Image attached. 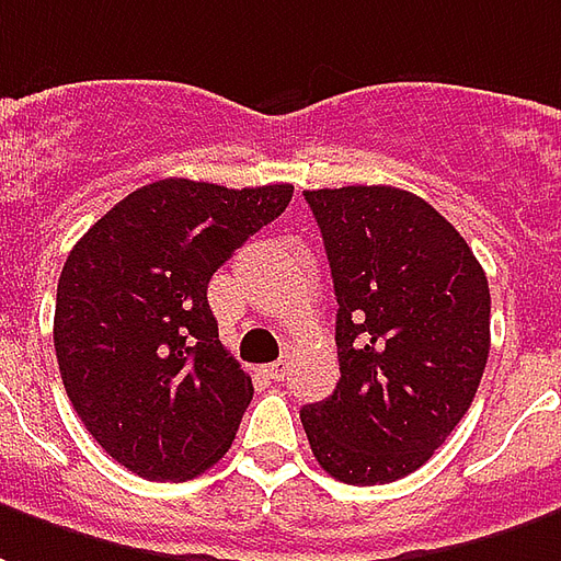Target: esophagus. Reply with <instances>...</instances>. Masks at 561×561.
<instances>
[{
    "label": "esophagus",
    "mask_w": 561,
    "mask_h": 561,
    "mask_svg": "<svg viewBox=\"0 0 561 561\" xmlns=\"http://www.w3.org/2000/svg\"><path fill=\"white\" fill-rule=\"evenodd\" d=\"M264 375L270 380H285V375H288V359H276V363L264 365Z\"/></svg>",
    "instance_id": "esophagus-1"
}]
</instances>
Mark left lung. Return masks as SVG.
I'll return each instance as SVG.
<instances>
[{
	"mask_svg": "<svg viewBox=\"0 0 561 561\" xmlns=\"http://www.w3.org/2000/svg\"><path fill=\"white\" fill-rule=\"evenodd\" d=\"M339 300L342 377L300 410L323 470L389 484L470 410L491 351L488 276L449 219L398 186L306 190Z\"/></svg>",
	"mask_w": 561,
	"mask_h": 561,
	"instance_id": "8db88e82",
	"label": "left lung"
}]
</instances>
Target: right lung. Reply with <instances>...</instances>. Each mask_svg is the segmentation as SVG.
Wrapping results in <instances>:
<instances>
[{
    "label": "right lung",
    "instance_id": "right-lung-1",
    "mask_svg": "<svg viewBox=\"0 0 561 561\" xmlns=\"http://www.w3.org/2000/svg\"><path fill=\"white\" fill-rule=\"evenodd\" d=\"M291 196V184L165 178L70 249L53 321L61 383L91 437L136 476L193 479L231 446L252 377L219 342L207 282Z\"/></svg>",
    "mask_w": 561,
    "mask_h": 561
}]
</instances>
